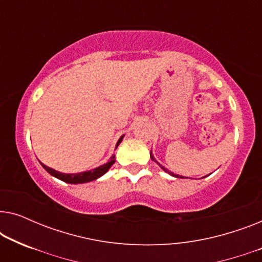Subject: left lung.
<instances>
[{
    "mask_svg": "<svg viewBox=\"0 0 262 262\" xmlns=\"http://www.w3.org/2000/svg\"><path fill=\"white\" fill-rule=\"evenodd\" d=\"M150 157H151V160L154 161V162H156L157 164H159V166H160L161 168H162V169H163L164 171H166V173H168V174H169V175H171V177H175V178H180V179H184V177H181V175H178V174H174V173H171V171H169V170H168L166 167H163V166H162V164H161V163H159V162H157V161L155 160V157H154V155H152V152H151V151H150ZM204 178H205V177H204Z\"/></svg>",
    "mask_w": 262,
    "mask_h": 262,
    "instance_id": "left-lung-1",
    "label": "left lung"
}]
</instances>
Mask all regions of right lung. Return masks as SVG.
Masks as SVG:
<instances>
[{
	"mask_svg": "<svg viewBox=\"0 0 262 262\" xmlns=\"http://www.w3.org/2000/svg\"><path fill=\"white\" fill-rule=\"evenodd\" d=\"M123 138H124V136H121V137L119 138V141H118V143H117V146L120 144V142L123 141ZM117 146H116V148H117ZM114 162H116V159H114V155H113L108 160V162L102 164V166L95 168V169H92V170H88V171H81V173H76V174L60 173V171H57L55 169H52V168L45 166V164H42L41 162L40 163H41L42 168H44V169L48 171L49 174H51L52 177L59 179V180H62L64 182H68V184H84V182L96 180V179L102 177L103 174H106L107 171H108L110 168L112 167V164Z\"/></svg>",
	"mask_w": 262,
	"mask_h": 262,
	"instance_id": "obj_1",
	"label": "right lung"
}]
</instances>
